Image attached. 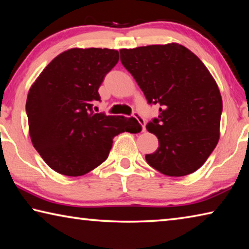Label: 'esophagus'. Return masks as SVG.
<instances>
[{
	"label": "esophagus",
	"mask_w": 249,
	"mask_h": 249,
	"mask_svg": "<svg viewBox=\"0 0 249 249\" xmlns=\"http://www.w3.org/2000/svg\"><path fill=\"white\" fill-rule=\"evenodd\" d=\"M134 117L138 121V123L141 124V126H142V132H145V129H146V127H145V125H146V123H145V120L142 119V117L140 114H138V113H135V114H134Z\"/></svg>",
	"instance_id": "obj_1"
}]
</instances>
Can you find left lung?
<instances>
[{"label":"left lung","instance_id":"1","mask_svg":"<svg viewBox=\"0 0 249 249\" xmlns=\"http://www.w3.org/2000/svg\"><path fill=\"white\" fill-rule=\"evenodd\" d=\"M120 53L148 103L160 105L158 119L146 125L159 147L145 156L146 161L170 177L196 171L220 140L223 104L212 74L191 50L177 43Z\"/></svg>","mask_w":249,"mask_h":249}]
</instances>
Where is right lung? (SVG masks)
<instances>
[{"instance_id": "right-lung-1", "label": "right lung", "mask_w": 249, "mask_h": 249, "mask_svg": "<svg viewBox=\"0 0 249 249\" xmlns=\"http://www.w3.org/2000/svg\"><path fill=\"white\" fill-rule=\"evenodd\" d=\"M119 59L115 49L71 48L54 57L32 84L26 100L29 137L58 174H88L107 160L116 135L141 130L134 117L93 111L101 83Z\"/></svg>"}]
</instances>
